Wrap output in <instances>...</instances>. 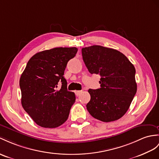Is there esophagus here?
Wrapping results in <instances>:
<instances>
[{
	"label": "esophagus",
	"mask_w": 159,
	"mask_h": 159,
	"mask_svg": "<svg viewBox=\"0 0 159 159\" xmlns=\"http://www.w3.org/2000/svg\"><path fill=\"white\" fill-rule=\"evenodd\" d=\"M82 91H80V90H77V91H75V95L76 96H80L81 94H82Z\"/></svg>",
	"instance_id": "1"
}]
</instances>
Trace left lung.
<instances>
[{"label":"left lung","mask_w":159,"mask_h":159,"mask_svg":"<svg viewBox=\"0 0 159 159\" xmlns=\"http://www.w3.org/2000/svg\"><path fill=\"white\" fill-rule=\"evenodd\" d=\"M82 53L89 72L100 76V88L88 90L89 113L103 122L122 117L137 91L134 65L121 52L102 46L83 48Z\"/></svg>","instance_id":"left-lung-1"}]
</instances>
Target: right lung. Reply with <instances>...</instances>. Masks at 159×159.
<instances>
[{"mask_svg": "<svg viewBox=\"0 0 159 159\" xmlns=\"http://www.w3.org/2000/svg\"><path fill=\"white\" fill-rule=\"evenodd\" d=\"M77 52L75 47L46 50L35 54L27 63L19 80L21 104L37 125L55 128L68 119L75 95L67 90L63 75Z\"/></svg>", "mask_w": 159, "mask_h": 159, "instance_id": "add662e5", "label": "right lung"}]
</instances>
